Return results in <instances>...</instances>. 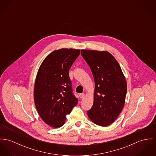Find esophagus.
Returning a JSON list of instances; mask_svg holds the SVG:
<instances>
[{
    "label": "esophagus",
    "mask_w": 156,
    "mask_h": 156,
    "mask_svg": "<svg viewBox=\"0 0 156 156\" xmlns=\"http://www.w3.org/2000/svg\"><path fill=\"white\" fill-rule=\"evenodd\" d=\"M84 96H85L84 93H81V94H79V96H80V98H83Z\"/></svg>",
    "instance_id": "34e87169"
}]
</instances>
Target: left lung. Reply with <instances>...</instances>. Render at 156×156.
I'll return each instance as SVG.
<instances>
[{"instance_id":"1","label":"left lung","mask_w":156,"mask_h":156,"mask_svg":"<svg viewBox=\"0 0 156 156\" xmlns=\"http://www.w3.org/2000/svg\"><path fill=\"white\" fill-rule=\"evenodd\" d=\"M81 54L95 82L94 103L88 116L94 123L106 126L116 120L124 106L125 78L117 60L108 51L81 50Z\"/></svg>"}]
</instances>
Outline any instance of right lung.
<instances>
[{
  "label": "right lung",
  "instance_id": "obj_1",
  "mask_svg": "<svg viewBox=\"0 0 156 156\" xmlns=\"http://www.w3.org/2000/svg\"><path fill=\"white\" fill-rule=\"evenodd\" d=\"M80 50H55L43 60L37 75L34 98L38 113L48 125L59 128L78 99L72 91L69 71Z\"/></svg>",
  "mask_w": 156,
  "mask_h": 156
}]
</instances>
